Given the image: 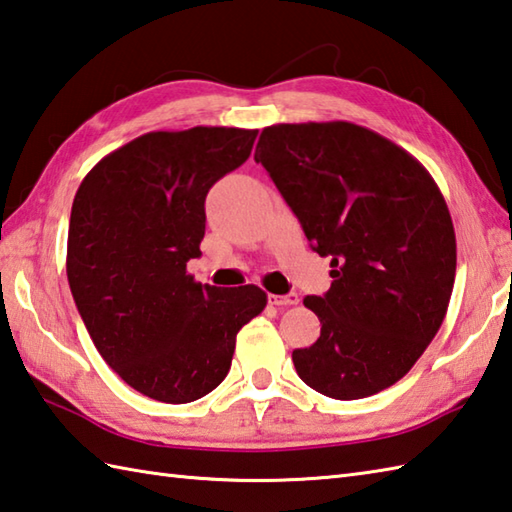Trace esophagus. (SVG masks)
<instances>
[{
    "mask_svg": "<svg viewBox=\"0 0 512 512\" xmlns=\"http://www.w3.org/2000/svg\"><path fill=\"white\" fill-rule=\"evenodd\" d=\"M269 305H276V307H289V305H296L298 302V294H287V296H276V294H269L267 296Z\"/></svg>",
    "mask_w": 512,
    "mask_h": 512,
    "instance_id": "esophagus-1",
    "label": "esophagus"
}]
</instances>
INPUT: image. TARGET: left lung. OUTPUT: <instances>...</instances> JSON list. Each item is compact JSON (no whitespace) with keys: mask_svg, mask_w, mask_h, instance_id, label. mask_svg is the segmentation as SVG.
<instances>
[{"mask_svg":"<svg viewBox=\"0 0 512 512\" xmlns=\"http://www.w3.org/2000/svg\"><path fill=\"white\" fill-rule=\"evenodd\" d=\"M256 163L294 210L333 283L307 296L320 338L291 353L300 380L360 400L411 371L440 331L457 245L440 187L400 145L349 121L278 123Z\"/></svg>","mask_w":512,"mask_h":512,"instance_id":"left-lung-1","label":"left lung"}]
</instances>
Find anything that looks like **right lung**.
<instances>
[{"instance_id": "right-lung-1", "label": "right lung", "mask_w": 512, "mask_h": 512, "mask_svg": "<svg viewBox=\"0 0 512 512\" xmlns=\"http://www.w3.org/2000/svg\"><path fill=\"white\" fill-rule=\"evenodd\" d=\"M258 130L148 132L92 168L72 201L66 271L101 358L134 391L185 404L232 367L236 333L267 305L256 285L187 274L201 256L205 196L249 159Z\"/></svg>"}]
</instances>
